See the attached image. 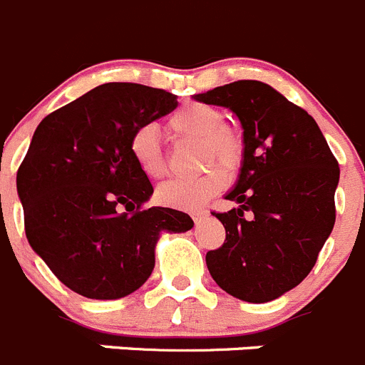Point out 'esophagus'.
Returning <instances> with one entry per match:
<instances>
[{
  "label": "esophagus",
  "mask_w": 365,
  "mask_h": 365,
  "mask_svg": "<svg viewBox=\"0 0 365 365\" xmlns=\"http://www.w3.org/2000/svg\"><path fill=\"white\" fill-rule=\"evenodd\" d=\"M190 216H192L194 221H198V220H202L203 216H207V210H196V212H192Z\"/></svg>",
  "instance_id": "obj_1"
}]
</instances>
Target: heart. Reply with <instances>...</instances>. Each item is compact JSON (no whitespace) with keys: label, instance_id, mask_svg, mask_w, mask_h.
Masks as SVG:
<instances>
[{"label":"heart","instance_id":"obj_1","mask_svg":"<svg viewBox=\"0 0 365 365\" xmlns=\"http://www.w3.org/2000/svg\"><path fill=\"white\" fill-rule=\"evenodd\" d=\"M169 129L176 136L202 140V163L209 165L214 160L227 169H236L243 158V136L232 125L225 124V113L216 106L190 102L169 118ZM133 160L148 178H162L167 171L160 136L155 125L136 128L129 138ZM223 167L212 165L205 173L192 178L171 180L158 189V200L167 207L182 210H196L212 196L225 189L229 176Z\"/></svg>","mask_w":365,"mask_h":365}]
</instances>
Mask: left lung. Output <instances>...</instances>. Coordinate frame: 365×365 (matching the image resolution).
I'll return each mask as SVG.
<instances>
[{
	"label": "left lung",
	"mask_w": 365,
	"mask_h": 365,
	"mask_svg": "<svg viewBox=\"0 0 365 365\" xmlns=\"http://www.w3.org/2000/svg\"><path fill=\"white\" fill-rule=\"evenodd\" d=\"M229 108L243 128V160L225 200V243L207 252L221 290L247 302L274 301L312 272L335 225L339 162L312 115L259 81L194 95ZM249 212L248 217L244 214Z\"/></svg>",
	"instance_id": "left-lung-1"
}]
</instances>
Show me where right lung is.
<instances>
[{
    "label": "right lung",
    "mask_w": 365,
    "mask_h": 365,
    "mask_svg": "<svg viewBox=\"0 0 365 365\" xmlns=\"http://www.w3.org/2000/svg\"><path fill=\"white\" fill-rule=\"evenodd\" d=\"M178 106L176 95L108 83L44 117L19 165L18 194L32 250L63 284L110 301L138 290L162 232L194 227L189 214L151 207L153 185L129 138Z\"/></svg>",
    "instance_id": "add662e5"
}]
</instances>
